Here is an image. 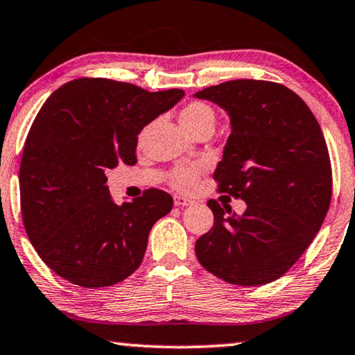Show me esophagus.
<instances>
[{
  "mask_svg": "<svg viewBox=\"0 0 355 355\" xmlns=\"http://www.w3.org/2000/svg\"><path fill=\"white\" fill-rule=\"evenodd\" d=\"M190 205H193L190 198L181 197V195H174V207H190Z\"/></svg>",
  "mask_w": 355,
  "mask_h": 355,
  "instance_id": "esophagus-1",
  "label": "esophagus"
}]
</instances>
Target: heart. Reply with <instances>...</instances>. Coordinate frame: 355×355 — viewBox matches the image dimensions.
<instances>
[{
    "label": "heart",
    "instance_id": "obj_1",
    "mask_svg": "<svg viewBox=\"0 0 355 355\" xmlns=\"http://www.w3.org/2000/svg\"><path fill=\"white\" fill-rule=\"evenodd\" d=\"M179 120H181L182 126L186 128L189 132H192L202 126H214L216 114L213 107L208 105L207 102L193 101L186 107H182L181 114H179ZM197 176V168H178L174 169L171 176H169V184H171L174 189L181 190V192H190V190L195 187Z\"/></svg>",
    "mask_w": 355,
    "mask_h": 355
}]
</instances>
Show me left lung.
<instances>
[{
    "mask_svg": "<svg viewBox=\"0 0 355 355\" xmlns=\"http://www.w3.org/2000/svg\"><path fill=\"white\" fill-rule=\"evenodd\" d=\"M230 116L214 179L241 198V216L209 200L214 224L195 243L205 269L232 285L270 284L301 258L331 200L325 137L306 102L284 85L232 80L198 91Z\"/></svg>",
    "mask_w": 355,
    "mask_h": 355,
    "instance_id": "left-lung-1",
    "label": "left lung"
}]
</instances>
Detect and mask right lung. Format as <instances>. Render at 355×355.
Returning a JSON list of instances; mask_svg holds the SVG:
<instances>
[{"instance_id":"add662e5","label":"right lung","mask_w":355,"mask_h":355,"mask_svg":"<svg viewBox=\"0 0 355 355\" xmlns=\"http://www.w3.org/2000/svg\"><path fill=\"white\" fill-rule=\"evenodd\" d=\"M182 89L148 92L107 78L55 89L30 128L20 160V209L40 258L85 288L110 286L141 266L153 224L171 195L148 189L116 205L105 171L136 165L144 126L182 99Z\"/></svg>"}]
</instances>
